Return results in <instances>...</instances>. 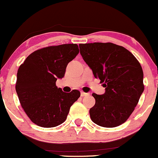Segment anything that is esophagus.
Masks as SVG:
<instances>
[{
	"mask_svg": "<svg viewBox=\"0 0 158 158\" xmlns=\"http://www.w3.org/2000/svg\"><path fill=\"white\" fill-rule=\"evenodd\" d=\"M88 95H89L88 93H85V92H83V91L81 92V97H86V96H88Z\"/></svg>",
	"mask_w": 158,
	"mask_h": 158,
	"instance_id": "1",
	"label": "esophagus"
}]
</instances>
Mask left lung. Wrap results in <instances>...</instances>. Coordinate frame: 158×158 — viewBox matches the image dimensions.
Listing matches in <instances>:
<instances>
[{
    "label": "left lung",
    "instance_id": "8db88e82",
    "mask_svg": "<svg viewBox=\"0 0 158 158\" xmlns=\"http://www.w3.org/2000/svg\"><path fill=\"white\" fill-rule=\"evenodd\" d=\"M80 53L95 78L104 83L105 93H93L95 104L90 109L92 121L104 127L125 122L144 89L143 73L136 57L113 43L80 44Z\"/></svg>",
    "mask_w": 158,
    "mask_h": 158
}]
</instances>
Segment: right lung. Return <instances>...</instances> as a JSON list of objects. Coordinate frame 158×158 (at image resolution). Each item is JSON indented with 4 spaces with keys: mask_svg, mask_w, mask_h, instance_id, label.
Here are the masks:
<instances>
[{
    "mask_svg": "<svg viewBox=\"0 0 158 158\" xmlns=\"http://www.w3.org/2000/svg\"><path fill=\"white\" fill-rule=\"evenodd\" d=\"M78 53L76 44L47 47L30 54L18 68L16 92L21 107L37 125L54 127L61 124L81 96L79 90L66 93L56 86Z\"/></svg>",
    "mask_w": 158,
    "mask_h": 158,
    "instance_id": "obj_1",
    "label": "right lung"
}]
</instances>
